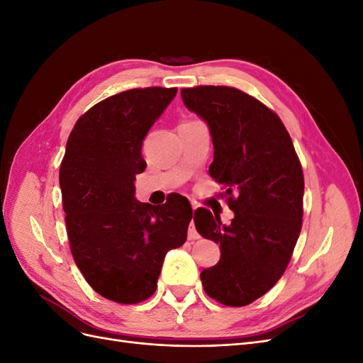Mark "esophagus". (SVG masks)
Listing matches in <instances>:
<instances>
[{"mask_svg":"<svg viewBox=\"0 0 363 363\" xmlns=\"http://www.w3.org/2000/svg\"><path fill=\"white\" fill-rule=\"evenodd\" d=\"M194 211H195V207H194ZM188 239H189V240L200 239V235H199V232H196V230H195V224H194V221L189 224V230H188Z\"/></svg>","mask_w":363,"mask_h":363,"instance_id":"obj_1","label":"esophagus"}]
</instances>
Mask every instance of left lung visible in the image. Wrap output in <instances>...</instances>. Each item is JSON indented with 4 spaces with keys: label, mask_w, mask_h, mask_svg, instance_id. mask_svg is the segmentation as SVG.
I'll list each match as a JSON object with an SVG mask.
<instances>
[{
    "label": "left lung",
    "mask_w": 363,
    "mask_h": 363,
    "mask_svg": "<svg viewBox=\"0 0 363 363\" xmlns=\"http://www.w3.org/2000/svg\"><path fill=\"white\" fill-rule=\"evenodd\" d=\"M184 106L204 119L213 142L211 177L223 184L235 218L228 225L207 208L194 213L221 259L201 272L211 298L240 307L265 295L286 271L303 225L304 177L276 112L236 87L182 89Z\"/></svg>",
    "instance_id": "8db88e82"
}]
</instances>
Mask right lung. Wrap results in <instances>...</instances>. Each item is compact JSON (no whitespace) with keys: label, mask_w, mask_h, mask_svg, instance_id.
Listing matches in <instances>:
<instances>
[{"label":"right lung","mask_w":363,"mask_h":363,"mask_svg":"<svg viewBox=\"0 0 363 363\" xmlns=\"http://www.w3.org/2000/svg\"><path fill=\"white\" fill-rule=\"evenodd\" d=\"M177 87L130 89L77 121L60 164L67 232L77 267L107 300L136 304L155 294L164 255L186 242L192 207L182 195L162 206L135 199L148 130Z\"/></svg>","instance_id":"1"}]
</instances>
